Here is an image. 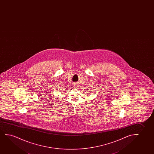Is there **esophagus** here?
Instances as JSON below:
<instances>
[{
    "instance_id": "1",
    "label": "esophagus",
    "mask_w": 154,
    "mask_h": 154,
    "mask_svg": "<svg viewBox=\"0 0 154 154\" xmlns=\"http://www.w3.org/2000/svg\"><path fill=\"white\" fill-rule=\"evenodd\" d=\"M74 85V86H76V85H77L76 84H75V85Z\"/></svg>"
}]
</instances>
